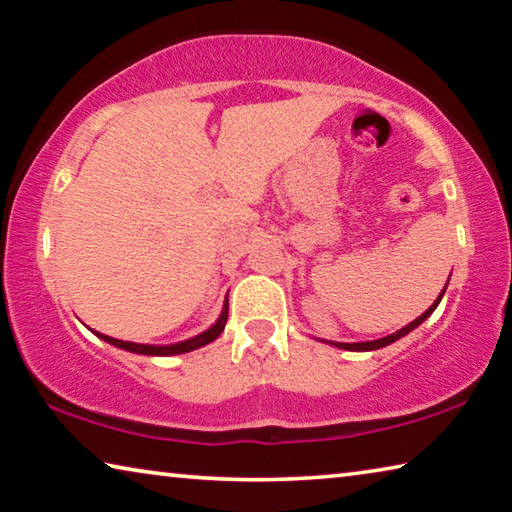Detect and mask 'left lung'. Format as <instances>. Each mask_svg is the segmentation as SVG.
<instances>
[{"instance_id": "1", "label": "left lung", "mask_w": 512, "mask_h": 512, "mask_svg": "<svg viewBox=\"0 0 512 512\" xmlns=\"http://www.w3.org/2000/svg\"><path fill=\"white\" fill-rule=\"evenodd\" d=\"M447 284H449V280H447ZM447 284H445V289H447ZM445 289L440 291V296L433 300V305L424 311L422 316H418L415 320H411L409 325H404L402 329H397L395 334H388V336H384V339H377V341H363V343H339V341H325V343H329V345H334V348H339V350H350V352H370V350H379V348H386V345H391V343H395L397 339H402V336H406L409 332H413L415 327L418 325H422L424 320H427L433 311H436V307H438V302L443 300V296H445Z\"/></svg>"}]
</instances>
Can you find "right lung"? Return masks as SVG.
<instances>
[{
    "mask_svg": "<svg viewBox=\"0 0 512 512\" xmlns=\"http://www.w3.org/2000/svg\"><path fill=\"white\" fill-rule=\"evenodd\" d=\"M225 323H228V300H225V305L221 309L219 318H216V323L212 327H207L205 332L192 336V339L187 341H180V343H171V345H149V343H131V341H119V339H112V336L106 334H99V332H92L99 336L101 341H106L110 345H115L119 350H126V352H135V354H146V357H171V354H185V352H192L203 348V345L212 343L214 339H219V334L223 332Z\"/></svg>",
    "mask_w": 512,
    "mask_h": 512,
    "instance_id": "add662e5",
    "label": "right lung"
}]
</instances>
